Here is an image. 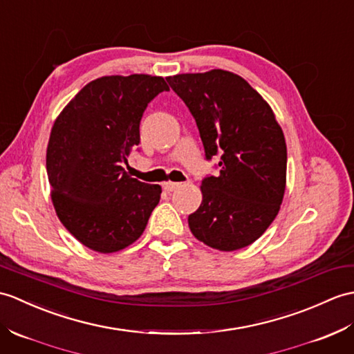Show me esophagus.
Listing matches in <instances>:
<instances>
[{"instance_id": "34e87169", "label": "esophagus", "mask_w": 354, "mask_h": 354, "mask_svg": "<svg viewBox=\"0 0 354 354\" xmlns=\"http://www.w3.org/2000/svg\"><path fill=\"white\" fill-rule=\"evenodd\" d=\"M179 187H180L179 183H170V180H169V183H164V184H162V188H164V190H166L167 193L175 192L176 188H179Z\"/></svg>"}]
</instances>
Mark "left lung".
Instances as JSON below:
<instances>
[{
    "label": "left lung",
    "mask_w": 354,
    "mask_h": 354,
    "mask_svg": "<svg viewBox=\"0 0 354 354\" xmlns=\"http://www.w3.org/2000/svg\"><path fill=\"white\" fill-rule=\"evenodd\" d=\"M193 114L207 160L218 175L202 180V203L188 216L197 240L232 252L257 241L281 209L286 143L271 106L236 73L212 69L167 77Z\"/></svg>",
    "instance_id": "left-lung-1"
}]
</instances>
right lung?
<instances>
[{
    "label": "right lung",
    "instance_id": "add662e5",
    "mask_svg": "<svg viewBox=\"0 0 354 354\" xmlns=\"http://www.w3.org/2000/svg\"><path fill=\"white\" fill-rule=\"evenodd\" d=\"M162 77L110 75L90 81L55 119L46 149L51 199L63 226L100 253L143 234L161 187L131 178L122 164L140 143V120Z\"/></svg>",
    "mask_w": 354,
    "mask_h": 354
}]
</instances>
